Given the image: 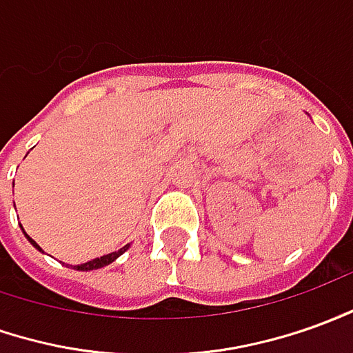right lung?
Returning <instances> with one entry per match:
<instances>
[{
  "label": "right lung",
  "instance_id": "obj_1",
  "mask_svg": "<svg viewBox=\"0 0 353 353\" xmlns=\"http://www.w3.org/2000/svg\"><path fill=\"white\" fill-rule=\"evenodd\" d=\"M24 236L28 238V242H30V244H32L36 250H40V252H42V248L38 246V244H36V242H34L32 238L28 236L26 232H24ZM128 246H130V244H126V246H123L121 250H117V252H113V254H107V255H101V257H96V259H92V261H88V263L70 265V267H72V269H77V271H94V269H101V267H105V265L113 263V261H115L119 255L125 254L126 250H128Z\"/></svg>",
  "mask_w": 353,
  "mask_h": 353
}]
</instances>
